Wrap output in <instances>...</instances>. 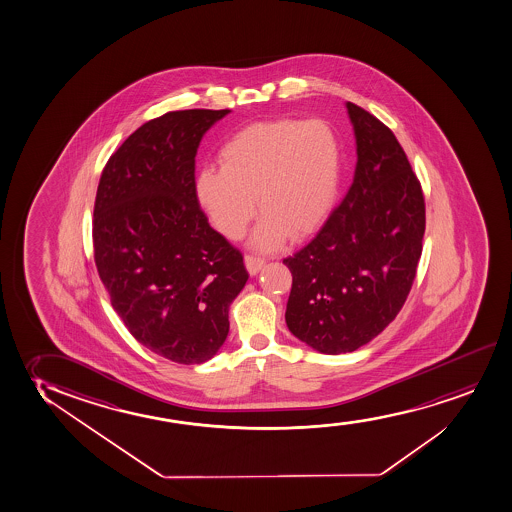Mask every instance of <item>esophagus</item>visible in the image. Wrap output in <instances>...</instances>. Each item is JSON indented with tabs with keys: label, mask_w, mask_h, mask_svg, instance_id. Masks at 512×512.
I'll return each instance as SVG.
<instances>
[{
	"label": "esophagus",
	"mask_w": 512,
	"mask_h": 512,
	"mask_svg": "<svg viewBox=\"0 0 512 512\" xmlns=\"http://www.w3.org/2000/svg\"><path fill=\"white\" fill-rule=\"evenodd\" d=\"M245 264L246 269H248V273L257 274L260 269L264 267V264H266V259H264V257H259V255H252V253H248V255H245Z\"/></svg>",
	"instance_id": "34e87169"
}]
</instances>
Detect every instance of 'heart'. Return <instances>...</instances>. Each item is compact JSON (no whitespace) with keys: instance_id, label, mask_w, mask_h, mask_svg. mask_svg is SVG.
I'll return each instance as SVG.
<instances>
[{"instance_id":"obj_1","label":"heart","mask_w":512,"mask_h":512,"mask_svg":"<svg viewBox=\"0 0 512 512\" xmlns=\"http://www.w3.org/2000/svg\"><path fill=\"white\" fill-rule=\"evenodd\" d=\"M219 163L196 177V196L213 226L239 238L259 200L264 215L253 243L274 248L286 233L302 238L326 219L339 193L342 149L326 121L281 118L229 135Z\"/></svg>"}]
</instances>
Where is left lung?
Instances as JSON below:
<instances>
[{"label":"left lung","instance_id":"left-lung-1","mask_svg":"<svg viewBox=\"0 0 512 512\" xmlns=\"http://www.w3.org/2000/svg\"><path fill=\"white\" fill-rule=\"evenodd\" d=\"M358 163L316 236L283 259L292 273L286 325L325 354L356 351L405 306L425 231L422 186L391 128L347 102Z\"/></svg>","mask_w":512,"mask_h":512}]
</instances>
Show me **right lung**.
Returning <instances> with one entry per match:
<instances>
[{"mask_svg": "<svg viewBox=\"0 0 512 512\" xmlns=\"http://www.w3.org/2000/svg\"><path fill=\"white\" fill-rule=\"evenodd\" d=\"M229 109L170 111L107 160L93 206V259L128 332L158 356L200 365L229 333L248 279L243 253L210 224L196 196V153Z\"/></svg>", "mask_w": 512, "mask_h": 512, "instance_id": "1", "label": "right lung"}]
</instances>
